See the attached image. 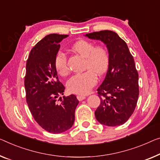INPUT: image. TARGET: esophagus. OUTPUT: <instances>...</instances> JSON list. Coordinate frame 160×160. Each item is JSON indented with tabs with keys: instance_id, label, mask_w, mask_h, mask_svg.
I'll use <instances>...</instances> for the list:
<instances>
[{
	"instance_id": "34e87169",
	"label": "esophagus",
	"mask_w": 160,
	"mask_h": 160,
	"mask_svg": "<svg viewBox=\"0 0 160 160\" xmlns=\"http://www.w3.org/2000/svg\"><path fill=\"white\" fill-rule=\"evenodd\" d=\"M85 95H77V98H78V100L79 101H83V100L84 99H85Z\"/></svg>"
}]
</instances>
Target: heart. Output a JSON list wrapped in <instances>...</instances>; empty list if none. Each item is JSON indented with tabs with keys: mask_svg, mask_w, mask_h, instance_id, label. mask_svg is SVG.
<instances>
[{
	"mask_svg": "<svg viewBox=\"0 0 160 160\" xmlns=\"http://www.w3.org/2000/svg\"><path fill=\"white\" fill-rule=\"evenodd\" d=\"M72 49L85 59L84 69L88 70L72 75L67 82V88L72 93L87 94L97 82L95 75H102L108 70L110 55L105 47H95L93 43L86 40L76 42ZM54 68L59 75H68V59L65 52H57L54 58Z\"/></svg>",
	"mask_w": 160,
	"mask_h": 160,
	"instance_id": "heart-1",
	"label": "heart"
}]
</instances>
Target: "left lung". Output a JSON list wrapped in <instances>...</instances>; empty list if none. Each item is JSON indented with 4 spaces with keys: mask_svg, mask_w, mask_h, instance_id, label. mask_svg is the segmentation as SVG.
I'll return each mask as SVG.
<instances>
[{
    "mask_svg": "<svg viewBox=\"0 0 160 160\" xmlns=\"http://www.w3.org/2000/svg\"><path fill=\"white\" fill-rule=\"evenodd\" d=\"M89 39L106 45L110 63L98 93L101 104L95 112L97 121L108 126H120L132 115L139 98V75L126 43L116 32L104 30L87 34Z\"/></svg>",
    "mask_w": 160,
    "mask_h": 160,
    "instance_id": "obj_1",
    "label": "left lung"
}]
</instances>
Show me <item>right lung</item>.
<instances>
[{
	"label": "right lung",
	"instance_id": "add662e5",
	"mask_svg": "<svg viewBox=\"0 0 160 160\" xmlns=\"http://www.w3.org/2000/svg\"><path fill=\"white\" fill-rule=\"evenodd\" d=\"M68 35L51 34L31 50L24 78L28 108L40 126L47 132L59 133L72 127L79 101L75 95H63L65 87L59 82L54 68V58L60 42ZM61 100V103L57 101Z\"/></svg>",
	"mask_w": 160,
	"mask_h": 160
}]
</instances>
